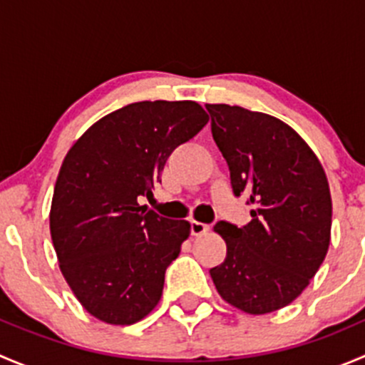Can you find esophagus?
Returning a JSON list of instances; mask_svg holds the SVG:
<instances>
[{
	"instance_id": "1",
	"label": "esophagus",
	"mask_w": 365,
	"mask_h": 365,
	"mask_svg": "<svg viewBox=\"0 0 365 365\" xmlns=\"http://www.w3.org/2000/svg\"><path fill=\"white\" fill-rule=\"evenodd\" d=\"M208 231H210L208 224L197 222V220H192V222H190V233H192L194 237H201V235H206Z\"/></svg>"
}]
</instances>
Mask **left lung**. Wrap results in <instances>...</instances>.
Instances as JSON below:
<instances>
[{
  "instance_id": "left-lung-1",
  "label": "left lung",
  "mask_w": 365,
  "mask_h": 365,
  "mask_svg": "<svg viewBox=\"0 0 365 365\" xmlns=\"http://www.w3.org/2000/svg\"><path fill=\"white\" fill-rule=\"evenodd\" d=\"M206 109L235 196L245 194L252 205L247 226L215 224L227 252L210 275L227 304L268 314L292 304L325 259L332 227L329 180L307 143L279 118L240 106Z\"/></svg>"
}]
</instances>
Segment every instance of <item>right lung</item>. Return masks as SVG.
I'll use <instances>...</instances> for the list:
<instances>
[{"label":"right lung","mask_w":365,"mask_h":365,"mask_svg":"<svg viewBox=\"0 0 365 365\" xmlns=\"http://www.w3.org/2000/svg\"><path fill=\"white\" fill-rule=\"evenodd\" d=\"M208 120L192 101L135 102L101 118L65 155L51 203V238L70 289L101 322L132 325L159 304L165 268L178 257L190 224L139 201L153 196L173 150Z\"/></svg>","instance_id":"add662e5"}]
</instances>
